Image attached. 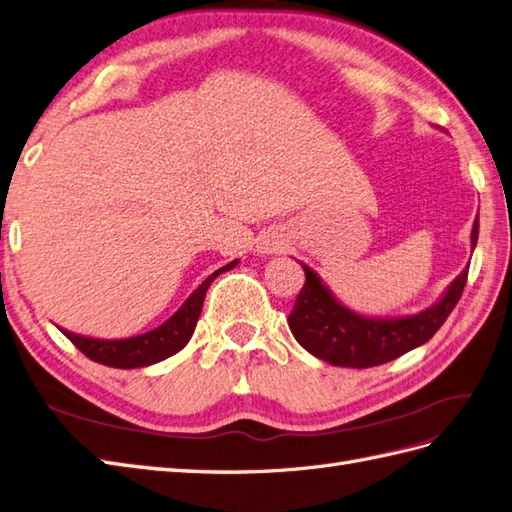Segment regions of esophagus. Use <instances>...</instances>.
<instances>
[{
	"label": "esophagus",
	"instance_id": "1",
	"mask_svg": "<svg viewBox=\"0 0 512 512\" xmlns=\"http://www.w3.org/2000/svg\"><path fill=\"white\" fill-rule=\"evenodd\" d=\"M265 249H267V252L271 254V252H276V249H278V245H273V243H269V245H267Z\"/></svg>",
	"mask_w": 512,
	"mask_h": 512
}]
</instances>
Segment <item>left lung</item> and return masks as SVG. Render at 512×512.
Here are the masks:
<instances>
[{
	"mask_svg": "<svg viewBox=\"0 0 512 512\" xmlns=\"http://www.w3.org/2000/svg\"><path fill=\"white\" fill-rule=\"evenodd\" d=\"M478 243V219L473 221L471 249ZM306 282L299 291L289 328L306 352L336 367H376L430 341L463 295L467 269L447 286L436 304L408 317L373 319L354 313L332 295L317 273L302 265Z\"/></svg>",
	"mask_w": 512,
	"mask_h": 512,
	"instance_id": "obj_1",
	"label": "left lung"
}]
</instances>
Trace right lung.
Returning <instances> with one entry per match:
<instances>
[{
    "instance_id": "1",
    "label": "right lung",
    "mask_w": 512,
    "mask_h": 512,
    "mask_svg": "<svg viewBox=\"0 0 512 512\" xmlns=\"http://www.w3.org/2000/svg\"><path fill=\"white\" fill-rule=\"evenodd\" d=\"M239 265V258L232 260L226 267L217 269L215 273L197 286V289L189 295V299L178 308V313H173L162 326L156 330H149L139 336H130V339H91V336L65 332L67 339L78 347V350L89 356L99 365L115 367V369H136V367H149L154 363H160L173 354H178L182 347L189 343L193 336V330L197 326L199 313H202L204 297L210 282H213L219 273L230 271Z\"/></svg>"
}]
</instances>
